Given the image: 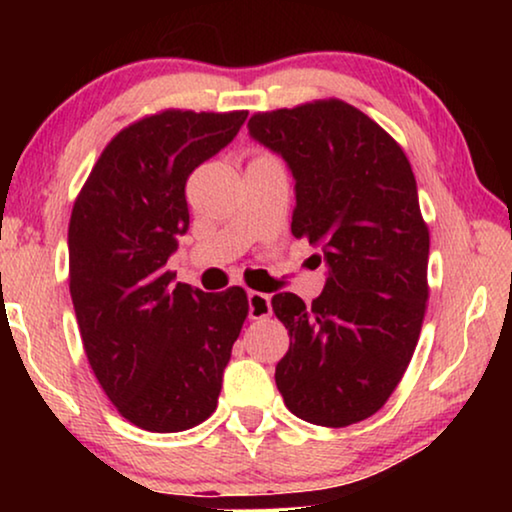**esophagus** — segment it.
Masks as SVG:
<instances>
[{"label": "esophagus", "instance_id": "obj_1", "mask_svg": "<svg viewBox=\"0 0 512 512\" xmlns=\"http://www.w3.org/2000/svg\"><path fill=\"white\" fill-rule=\"evenodd\" d=\"M272 314L270 296L261 291H249V317L251 319H265Z\"/></svg>", "mask_w": 512, "mask_h": 512}]
</instances>
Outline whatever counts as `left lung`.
Instances as JSON below:
<instances>
[{
	"label": "left lung",
	"instance_id": "left-lung-1",
	"mask_svg": "<svg viewBox=\"0 0 512 512\" xmlns=\"http://www.w3.org/2000/svg\"><path fill=\"white\" fill-rule=\"evenodd\" d=\"M247 128L289 165L291 233L328 265L312 305L296 293L272 298L291 338L277 389L310 424L363 422L401 382L429 300V228L410 160L373 118L335 97L254 114Z\"/></svg>",
	"mask_w": 512,
	"mask_h": 512
}]
</instances>
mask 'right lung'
<instances>
[{
    "mask_svg": "<svg viewBox=\"0 0 512 512\" xmlns=\"http://www.w3.org/2000/svg\"><path fill=\"white\" fill-rule=\"evenodd\" d=\"M247 111L165 109L104 146L69 219V293L93 373L130 424L198 426L219 403L247 293L174 284L167 258L188 230L186 181L233 142Z\"/></svg>",
    "mask_w": 512,
    "mask_h": 512,
    "instance_id": "1",
    "label": "right lung"
}]
</instances>
